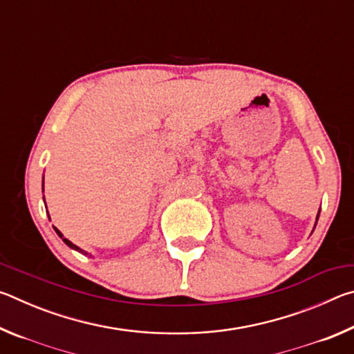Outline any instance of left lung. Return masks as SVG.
Masks as SVG:
<instances>
[{"label":"left lung","mask_w":354,"mask_h":354,"mask_svg":"<svg viewBox=\"0 0 354 354\" xmlns=\"http://www.w3.org/2000/svg\"><path fill=\"white\" fill-rule=\"evenodd\" d=\"M319 215H320V211H319V214H317V220H319ZM317 220H315V225H317ZM315 227V226H314Z\"/></svg>","instance_id":"left-lung-1"}]
</instances>
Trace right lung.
Masks as SVG:
<instances>
[{
    "instance_id": "1",
    "label": "right lung",
    "mask_w": 354,
    "mask_h": 354,
    "mask_svg": "<svg viewBox=\"0 0 354 354\" xmlns=\"http://www.w3.org/2000/svg\"><path fill=\"white\" fill-rule=\"evenodd\" d=\"M44 200H45V196H44ZM55 231L57 232V236L62 239V241H64V243H65V245H67V247H70L71 250H76V251H80V253H81V254H86V256L88 254V253H87V251H84L82 248H80V247H77V245H75L73 242H70V241H68V239H65V237H64V234H62V232H61V231H59V230H57V227H55Z\"/></svg>"
}]
</instances>
